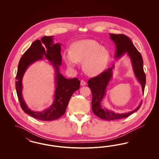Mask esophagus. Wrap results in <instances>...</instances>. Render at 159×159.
<instances>
[{
	"instance_id": "1",
	"label": "esophagus",
	"mask_w": 159,
	"mask_h": 159,
	"mask_svg": "<svg viewBox=\"0 0 159 159\" xmlns=\"http://www.w3.org/2000/svg\"><path fill=\"white\" fill-rule=\"evenodd\" d=\"M80 84H81V86H85L86 84V83L84 80H82L81 82H80Z\"/></svg>"
}]
</instances>
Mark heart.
<instances>
[{
  "label": "heart",
  "mask_w": 159,
  "mask_h": 159,
  "mask_svg": "<svg viewBox=\"0 0 159 159\" xmlns=\"http://www.w3.org/2000/svg\"><path fill=\"white\" fill-rule=\"evenodd\" d=\"M63 58L67 65L74 67L83 62V69L87 75L94 76L102 72L110 58V52L96 41L86 39L73 43L71 51H65Z\"/></svg>",
  "instance_id": "1"
}]
</instances>
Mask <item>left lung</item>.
<instances>
[{
	"instance_id": "left-lung-1",
	"label": "left lung",
	"mask_w": 159,
	"mask_h": 159,
	"mask_svg": "<svg viewBox=\"0 0 159 159\" xmlns=\"http://www.w3.org/2000/svg\"><path fill=\"white\" fill-rule=\"evenodd\" d=\"M110 39L116 44L115 58H120L125 53L130 58L135 76L142 86L144 93L146 84V75L143 70V61L142 55L137 50L130 39L124 34H110ZM114 65L96 77L88 80V87L92 93V110L95 115L102 120H111L128 117L139 109L142 101L138 107L133 111L126 113H116L102 106L101 102L106 94V89L112 77V70Z\"/></svg>"
}]
</instances>
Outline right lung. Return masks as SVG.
I'll return each mask as SVG.
<instances>
[{
    "label": "right lung",
    "mask_w": 159,
    "mask_h": 159,
    "mask_svg": "<svg viewBox=\"0 0 159 159\" xmlns=\"http://www.w3.org/2000/svg\"><path fill=\"white\" fill-rule=\"evenodd\" d=\"M61 43H53V36H44L41 40L34 41L20 60L16 77V89L22 110L26 114L39 120L49 121L59 118L65 114L70 97L80 88L77 78L66 79L59 72L62 63ZM46 58L53 66L56 74V91L53 104L42 112L31 111L22 95V80L28 67L33 62Z\"/></svg>",
    "instance_id": "obj_1"
}]
</instances>
